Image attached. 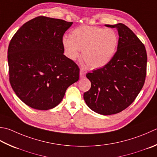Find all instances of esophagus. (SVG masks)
<instances>
[{
  "label": "esophagus",
  "mask_w": 157,
  "mask_h": 157,
  "mask_svg": "<svg viewBox=\"0 0 157 157\" xmlns=\"http://www.w3.org/2000/svg\"><path fill=\"white\" fill-rule=\"evenodd\" d=\"M86 71H84V70H80V71H79V77H80V78H84L86 75Z\"/></svg>",
  "instance_id": "34e87169"
}]
</instances>
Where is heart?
Wrapping results in <instances>:
<instances>
[{
  "label": "heart",
  "mask_w": 157,
  "mask_h": 157,
  "mask_svg": "<svg viewBox=\"0 0 157 157\" xmlns=\"http://www.w3.org/2000/svg\"><path fill=\"white\" fill-rule=\"evenodd\" d=\"M70 39L63 40L64 50L71 60H75L82 50V58L91 69L101 68L112 60L118 45V36L112 30L97 26L76 28Z\"/></svg>",
  "instance_id": "b5f03b06"
}]
</instances>
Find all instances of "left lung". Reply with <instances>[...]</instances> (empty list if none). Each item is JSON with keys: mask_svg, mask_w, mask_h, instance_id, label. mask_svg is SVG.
I'll list each match as a JSON object with an SVG mask.
<instances>
[{"mask_svg": "<svg viewBox=\"0 0 157 157\" xmlns=\"http://www.w3.org/2000/svg\"><path fill=\"white\" fill-rule=\"evenodd\" d=\"M105 26L118 30L117 51L106 65L87 73L91 87L84 93V99L94 112L112 115L129 106L142 90L147 54L142 42L124 24Z\"/></svg>", "mask_w": 157, "mask_h": 157, "instance_id": "obj_1", "label": "left lung"}]
</instances>
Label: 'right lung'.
Here are the masks:
<instances>
[{
	"label": "right lung",
	"instance_id": "obj_1",
	"mask_svg": "<svg viewBox=\"0 0 157 157\" xmlns=\"http://www.w3.org/2000/svg\"><path fill=\"white\" fill-rule=\"evenodd\" d=\"M73 22L39 16L23 24L8 48L9 82L21 101L48 110L59 104L79 69L64 55L63 37Z\"/></svg>",
	"mask_w": 157,
	"mask_h": 157
}]
</instances>
